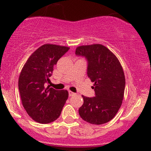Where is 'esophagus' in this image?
Masks as SVG:
<instances>
[{"instance_id": "esophagus-1", "label": "esophagus", "mask_w": 151, "mask_h": 151, "mask_svg": "<svg viewBox=\"0 0 151 151\" xmlns=\"http://www.w3.org/2000/svg\"><path fill=\"white\" fill-rule=\"evenodd\" d=\"M74 95H75V93H73L72 91H68V96H74Z\"/></svg>"}]
</instances>
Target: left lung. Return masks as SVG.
Returning a JSON list of instances; mask_svg holds the SVG:
<instances>
[{"label": "left lung", "instance_id": "left-lung-1", "mask_svg": "<svg viewBox=\"0 0 151 151\" xmlns=\"http://www.w3.org/2000/svg\"><path fill=\"white\" fill-rule=\"evenodd\" d=\"M75 54L88 62L87 74L94 83V97L82 96L80 117L91 124L100 125L112 119L121 107L124 95V72L116 56L101 45L77 47Z\"/></svg>", "mask_w": 151, "mask_h": 151}]
</instances>
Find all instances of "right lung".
<instances>
[{"instance_id":"right-lung-1","label":"right lung","mask_w":151,"mask_h":151,"mask_svg":"<svg viewBox=\"0 0 151 151\" xmlns=\"http://www.w3.org/2000/svg\"><path fill=\"white\" fill-rule=\"evenodd\" d=\"M69 47L45 45L38 48L22 68L18 87L22 105L29 116L40 123H50L59 118L68 97L67 91L47 87L53 67Z\"/></svg>"}]
</instances>
